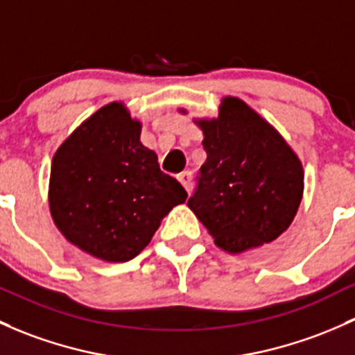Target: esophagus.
Wrapping results in <instances>:
<instances>
[{
	"instance_id": "esophagus-1",
	"label": "esophagus",
	"mask_w": 355,
	"mask_h": 355,
	"mask_svg": "<svg viewBox=\"0 0 355 355\" xmlns=\"http://www.w3.org/2000/svg\"><path fill=\"white\" fill-rule=\"evenodd\" d=\"M178 181L181 182L182 188H184L186 191L191 193V173H188V171H186V173H181L178 176Z\"/></svg>"
}]
</instances>
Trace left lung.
I'll return each mask as SVG.
<instances>
[{
  "instance_id": "1",
  "label": "left lung",
  "mask_w": 355,
  "mask_h": 355,
  "mask_svg": "<svg viewBox=\"0 0 355 355\" xmlns=\"http://www.w3.org/2000/svg\"><path fill=\"white\" fill-rule=\"evenodd\" d=\"M207 162L188 207L227 252L272 242L289 227L303 194V167L269 123L237 98L216 120L200 121Z\"/></svg>"
}]
</instances>
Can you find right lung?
I'll use <instances>...</instances> for the list:
<instances>
[{
    "mask_svg": "<svg viewBox=\"0 0 355 355\" xmlns=\"http://www.w3.org/2000/svg\"><path fill=\"white\" fill-rule=\"evenodd\" d=\"M188 193L140 142V123L120 103L103 106L55 152L52 218L69 242L108 262H127L150 242Z\"/></svg>",
    "mask_w": 355,
    "mask_h": 355,
    "instance_id": "1",
    "label": "right lung"
}]
</instances>
